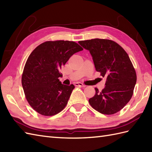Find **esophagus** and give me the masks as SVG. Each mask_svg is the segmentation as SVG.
Returning <instances> with one entry per match:
<instances>
[{
	"mask_svg": "<svg viewBox=\"0 0 152 152\" xmlns=\"http://www.w3.org/2000/svg\"><path fill=\"white\" fill-rule=\"evenodd\" d=\"M75 86H79V87H85L86 86L84 85V84H83L82 83H81V82H77V83H75Z\"/></svg>",
	"mask_w": 152,
	"mask_h": 152,
	"instance_id": "obj_1",
	"label": "esophagus"
}]
</instances>
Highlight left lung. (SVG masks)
Returning <instances> with one entry per match:
<instances>
[{
	"mask_svg": "<svg viewBox=\"0 0 152 152\" xmlns=\"http://www.w3.org/2000/svg\"><path fill=\"white\" fill-rule=\"evenodd\" d=\"M89 51L97 72L106 78L101 91L89 99L92 107L102 114L111 115L120 111L130 101L137 82V74L127 52L114 41L95 39L79 41Z\"/></svg>",
	"mask_w": 152,
	"mask_h": 152,
	"instance_id": "1",
	"label": "left lung"
}]
</instances>
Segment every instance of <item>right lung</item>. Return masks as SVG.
<instances>
[{
    "label": "right lung",
    "mask_w": 152,
    "mask_h": 152,
    "mask_svg": "<svg viewBox=\"0 0 152 152\" xmlns=\"http://www.w3.org/2000/svg\"><path fill=\"white\" fill-rule=\"evenodd\" d=\"M83 48L75 42L47 41L32 51L24 66L21 83L25 97L35 111L54 115L65 107L74 86L61 83V66Z\"/></svg>",
    "instance_id": "obj_1"
}]
</instances>
